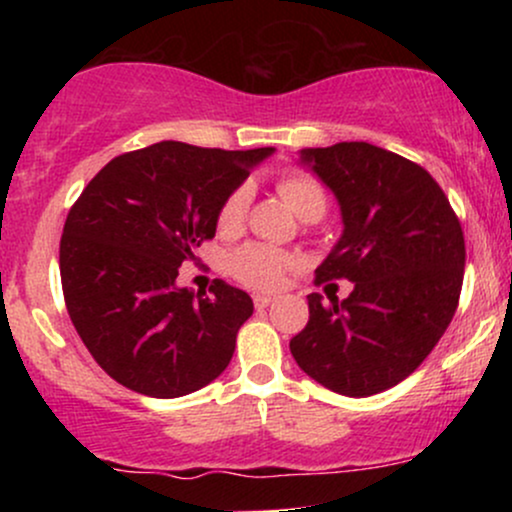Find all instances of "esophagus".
<instances>
[{"mask_svg":"<svg viewBox=\"0 0 512 512\" xmlns=\"http://www.w3.org/2000/svg\"><path fill=\"white\" fill-rule=\"evenodd\" d=\"M272 303H274L272 296H255V308L257 310H264L267 305H272Z\"/></svg>","mask_w":512,"mask_h":512,"instance_id":"obj_1","label":"esophagus"}]
</instances>
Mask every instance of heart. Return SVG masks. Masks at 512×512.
Instances as JSON below:
<instances>
[{
	"label": "heart",
	"instance_id": "obj_1",
	"mask_svg": "<svg viewBox=\"0 0 512 512\" xmlns=\"http://www.w3.org/2000/svg\"><path fill=\"white\" fill-rule=\"evenodd\" d=\"M276 195L284 199L298 219L317 221L327 211V192L322 182L305 170H284L276 178ZM250 207V190L245 185L236 187L219 207L216 228L223 236H233L245 226V216ZM293 264V257L286 252L267 248L260 243H248L238 248L228 260V269L240 284L257 291H272L281 284V276Z\"/></svg>",
	"mask_w": 512,
	"mask_h": 512
}]
</instances>
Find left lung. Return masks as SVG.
I'll return each instance as SVG.
<instances>
[{"label": "left lung", "mask_w": 512, "mask_h": 512, "mask_svg": "<svg viewBox=\"0 0 512 512\" xmlns=\"http://www.w3.org/2000/svg\"><path fill=\"white\" fill-rule=\"evenodd\" d=\"M342 207L344 233L315 284L346 279L342 303L310 293V320L291 339L303 373L346 397L390 390L431 354L457 310L464 236L431 173L366 142L303 149Z\"/></svg>", "instance_id": "1"}]
</instances>
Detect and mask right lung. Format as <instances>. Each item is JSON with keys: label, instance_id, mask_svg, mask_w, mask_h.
Wrapping results in <instances>:
<instances>
[{"label": "right lung", "instance_id": "obj_1", "mask_svg": "<svg viewBox=\"0 0 512 512\" xmlns=\"http://www.w3.org/2000/svg\"><path fill=\"white\" fill-rule=\"evenodd\" d=\"M274 149L158 142L113 158L69 209L60 240L64 303L110 378L146 397L202 390L231 363L252 298L216 279L178 289L182 262L216 233L223 199Z\"/></svg>", "mask_w": 512, "mask_h": 512}]
</instances>
